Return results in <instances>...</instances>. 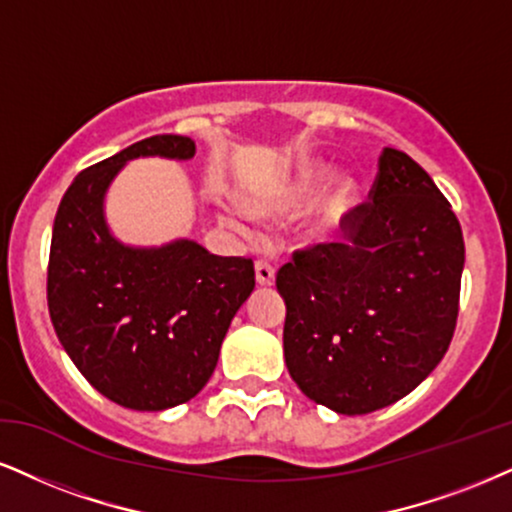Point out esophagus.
<instances>
[{
  "instance_id": "1",
  "label": "esophagus",
  "mask_w": 512,
  "mask_h": 512,
  "mask_svg": "<svg viewBox=\"0 0 512 512\" xmlns=\"http://www.w3.org/2000/svg\"><path fill=\"white\" fill-rule=\"evenodd\" d=\"M256 282L263 287H270L275 282V268L268 261H256Z\"/></svg>"
}]
</instances>
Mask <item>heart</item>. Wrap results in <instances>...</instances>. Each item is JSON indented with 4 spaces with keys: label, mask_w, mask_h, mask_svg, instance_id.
Returning <instances> with one entry per match:
<instances>
[{
    "label": "heart",
    "mask_w": 512,
    "mask_h": 512,
    "mask_svg": "<svg viewBox=\"0 0 512 512\" xmlns=\"http://www.w3.org/2000/svg\"><path fill=\"white\" fill-rule=\"evenodd\" d=\"M325 180H327L325 166H318V163L306 166L299 173V180L294 182V187L289 189V194L285 197V201H282V206L296 208V206L308 204V201L318 197L320 189L325 187ZM353 197H356V185H353V180L349 178L337 180V185L330 189V194H327L323 201V208H320V216H318L320 230H327V227L337 225L339 220L349 213Z\"/></svg>",
    "instance_id": "b5f03b06"
}]
</instances>
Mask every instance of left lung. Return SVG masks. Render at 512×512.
<instances>
[{
    "label": "left lung",
    "mask_w": 512,
    "mask_h": 512,
    "mask_svg": "<svg viewBox=\"0 0 512 512\" xmlns=\"http://www.w3.org/2000/svg\"><path fill=\"white\" fill-rule=\"evenodd\" d=\"M368 199L342 218L344 242L296 249L275 277L289 375L342 415L391 406L437 368L465 263L449 199L408 154L382 151Z\"/></svg>",
    "instance_id": "1"
}]
</instances>
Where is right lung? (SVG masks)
I'll use <instances>...</instances> for the list:
<instances>
[{"label":"right lung","mask_w":512,"mask_h":512,"mask_svg":"<svg viewBox=\"0 0 512 512\" xmlns=\"http://www.w3.org/2000/svg\"><path fill=\"white\" fill-rule=\"evenodd\" d=\"M197 144L154 135L78 173L54 218L47 304L56 337L85 380L123 408L166 410L204 389L254 261L213 256L189 239L130 249L109 235L102 201L125 161L192 159Z\"/></svg>","instance_id":"right-lung-1"}]
</instances>
